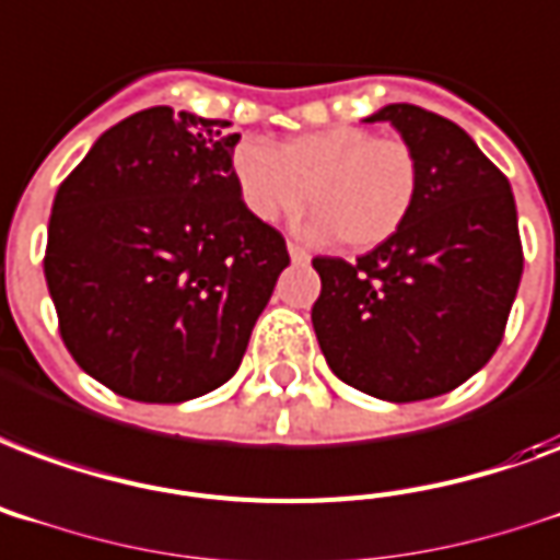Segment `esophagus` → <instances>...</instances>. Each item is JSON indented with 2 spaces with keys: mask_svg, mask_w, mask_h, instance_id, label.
Segmentation results:
<instances>
[{
  "mask_svg": "<svg viewBox=\"0 0 560 560\" xmlns=\"http://www.w3.org/2000/svg\"><path fill=\"white\" fill-rule=\"evenodd\" d=\"M289 256H292V262H310V250L295 242H289Z\"/></svg>",
  "mask_w": 560,
  "mask_h": 560,
  "instance_id": "34e87169",
  "label": "esophagus"
}]
</instances>
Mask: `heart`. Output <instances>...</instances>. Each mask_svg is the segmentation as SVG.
<instances>
[{"mask_svg": "<svg viewBox=\"0 0 560 560\" xmlns=\"http://www.w3.org/2000/svg\"><path fill=\"white\" fill-rule=\"evenodd\" d=\"M233 179L256 221H289L310 200L318 209L310 221L315 238L339 235L351 250H372L410 215L419 171L401 138L327 126L285 138L277 150L247 138L233 150Z\"/></svg>", "mask_w": 560, "mask_h": 560, "instance_id": "b5f03b06", "label": "heart"}]
</instances>
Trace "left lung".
<instances>
[{
	"mask_svg": "<svg viewBox=\"0 0 560 560\" xmlns=\"http://www.w3.org/2000/svg\"><path fill=\"white\" fill-rule=\"evenodd\" d=\"M413 150L419 185L401 230L345 262L315 256L313 327L334 375L384 401L452 393L502 342L523 277L508 176L464 129L419 105L369 117Z\"/></svg>",
	"mask_w": 560,
	"mask_h": 560,
	"instance_id": "8db88e82",
	"label": "left lung"
}]
</instances>
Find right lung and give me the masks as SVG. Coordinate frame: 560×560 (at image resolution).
I'll list each match as a JSON object with an SVG mask.
<instances>
[{
	"instance_id": "1",
	"label": "right lung",
	"mask_w": 560,
	"mask_h": 560,
	"mask_svg": "<svg viewBox=\"0 0 560 560\" xmlns=\"http://www.w3.org/2000/svg\"><path fill=\"white\" fill-rule=\"evenodd\" d=\"M226 120L153 105L58 185L44 275L67 351L112 393L179 405L226 384L289 265L247 212Z\"/></svg>"
}]
</instances>
